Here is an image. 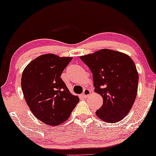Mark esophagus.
<instances>
[{
    "mask_svg": "<svg viewBox=\"0 0 156 156\" xmlns=\"http://www.w3.org/2000/svg\"><path fill=\"white\" fill-rule=\"evenodd\" d=\"M91 94V91L89 90V89H84V91H83V94H82V96L84 98H86L87 97H88L89 95H90Z\"/></svg>",
    "mask_w": 156,
    "mask_h": 156,
    "instance_id": "esophagus-1",
    "label": "esophagus"
}]
</instances>
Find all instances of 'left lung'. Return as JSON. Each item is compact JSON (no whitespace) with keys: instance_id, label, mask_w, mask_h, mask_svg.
<instances>
[{"instance_id":"left-lung-1","label":"left lung","mask_w":156,"mask_h":156,"mask_svg":"<svg viewBox=\"0 0 156 156\" xmlns=\"http://www.w3.org/2000/svg\"><path fill=\"white\" fill-rule=\"evenodd\" d=\"M80 59L92 73L95 91L103 98L97 116L108 123L122 120L137 94L138 74L133 61L127 55L108 49Z\"/></svg>"}]
</instances>
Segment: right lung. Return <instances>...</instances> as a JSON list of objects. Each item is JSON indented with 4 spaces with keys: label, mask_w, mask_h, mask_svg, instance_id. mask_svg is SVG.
I'll list each match as a JSON object with an SVG mask.
<instances>
[{
    "label": "right lung",
    "mask_w": 156,
    "mask_h": 156,
    "mask_svg": "<svg viewBox=\"0 0 156 156\" xmlns=\"http://www.w3.org/2000/svg\"><path fill=\"white\" fill-rule=\"evenodd\" d=\"M72 59L43 55L23 72L21 87L25 101L34 116L48 125L57 126L67 120L80 101L60 77Z\"/></svg>",
    "instance_id": "1"
}]
</instances>
